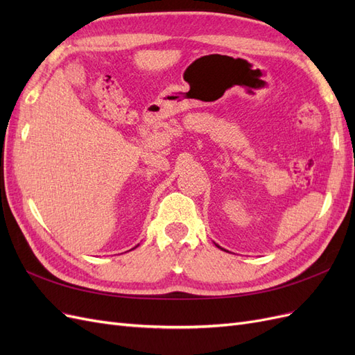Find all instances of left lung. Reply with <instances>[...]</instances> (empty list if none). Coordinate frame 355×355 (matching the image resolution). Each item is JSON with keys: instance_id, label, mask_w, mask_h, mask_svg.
<instances>
[{"instance_id": "obj_1", "label": "left lung", "mask_w": 355, "mask_h": 355, "mask_svg": "<svg viewBox=\"0 0 355 355\" xmlns=\"http://www.w3.org/2000/svg\"><path fill=\"white\" fill-rule=\"evenodd\" d=\"M218 247H219V245H218ZM220 249H222V247H220Z\"/></svg>"}]
</instances>
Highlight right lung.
<instances>
[{
  "instance_id": "1",
  "label": "right lung",
  "mask_w": 355,
  "mask_h": 355,
  "mask_svg": "<svg viewBox=\"0 0 355 355\" xmlns=\"http://www.w3.org/2000/svg\"><path fill=\"white\" fill-rule=\"evenodd\" d=\"M136 247H137V245H136Z\"/></svg>"
}]
</instances>
